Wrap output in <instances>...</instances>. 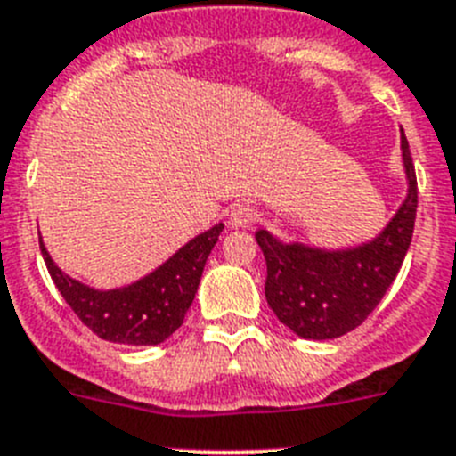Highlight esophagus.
<instances>
[{
  "label": "esophagus",
  "mask_w": 456,
  "mask_h": 456,
  "mask_svg": "<svg viewBox=\"0 0 456 456\" xmlns=\"http://www.w3.org/2000/svg\"><path fill=\"white\" fill-rule=\"evenodd\" d=\"M255 220H256V211L252 208V206L233 204L232 208H229V224H232V227H236V229L250 227Z\"/></svg>",
  "instance_id": "1"
}]
</instances>
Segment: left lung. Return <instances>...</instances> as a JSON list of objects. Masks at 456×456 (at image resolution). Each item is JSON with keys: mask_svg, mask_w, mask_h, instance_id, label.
<instances>
[{"mask_svg": "<svg viewBox=\"0 0 456 456\" xmlns=\"http://www.w3.org/2000/svg\"><path fill=\"white\" fill-rule=\"evenodd\" d=\"M402 156L409 195L370 243L326 252L303 243H280L264 229L255 233L266 256L268 305L298 338H342L365 322L395 282L413 239L418 211V179L403 130Z\"/></svg>", "mask_w": 456, "mask_h": 456, "instance_id": "obj_1", "label": "left lung"}]
</instances>
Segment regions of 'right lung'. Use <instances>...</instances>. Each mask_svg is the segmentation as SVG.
<instances>
[{"mask_svg": "<svg viewBox=\"0 0 456 456\" xmlns=\"http://www.w3.org/2000/svg\"><path fill=\"white\" fill-rule=\"evenodd\" d=\"M223 223L185 243L160 268L124 289L96 291L54 266L41 240V255L59 294L86 328L114 344H160L183 323L195 300L201 271L211 255Z\"/></svg>", "mask_w": 456, "mask_h": 456, "instance_id": "obj_1", "label": "right lung"}]
</instances>
